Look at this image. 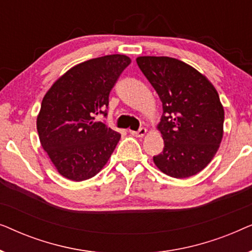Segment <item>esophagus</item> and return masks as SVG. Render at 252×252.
I'll list each match as a JSON object with an SVG mask.
<instances>
[{
	"label": "esophagus",
	"instance_id": "1",
	"mask_svg": "<svg viewBox=\"0 0 252 252\" xmlns=\"http://www.w3.org/2000/svg\"><path fill=\"white\" fill-rule=\"evenodd\" d=\"M146 133H147V129L144 128V127H141L139 130H132V132H130L132 135L136 136V137H142V136L146 135Z\"/></svg>",
	"mask_w": 252,
	"mask_h": 252
}]
</instances>
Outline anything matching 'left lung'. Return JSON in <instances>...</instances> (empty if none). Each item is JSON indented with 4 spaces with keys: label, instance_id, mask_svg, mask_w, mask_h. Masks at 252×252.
Instances as JSON below:
<instances>
[{
    "label": "left lung",
    "instance_id": "obj_1",
    "mask_svg": "<svg viewBox=\"0 0 252 252\" xmlns=\"http://www.w3.org/2000/svg\"><path fill=\"white\" fill-rule=\"evenodd\" d=\"M136 63L163 103L157 128L164 149L154 156L155 165L172 178L197 174L222 140L225 112L218 92L205 75L175 58L142 56Z\"/></svg>",
    "mask_w": 252,
    "mask_h": 252
}]
</instances>
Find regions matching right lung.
Returning <instances> with one entry per match:
<instances>
[{
  "instance_id": "obj_1",
  "label": "right lung",
  "mask_w": 252,
  "mask_h": 252,
  "mask_svg": "<svg viewBox=\"0 0 252 252\" xmlns=\"http://www.w3.org/2000/svg\"><path fill=\"white\" fill-rule=\"evenodd\" d=\"M129 64V57L118 54L86 61L44 95L36 119L39 139L58 173L68 180L97 174L119 142L120 134L96 117L106 116L110 92Z\"/></svg>"
}]
</instances>
